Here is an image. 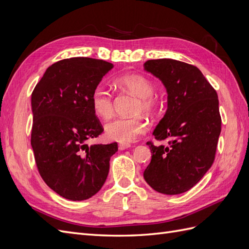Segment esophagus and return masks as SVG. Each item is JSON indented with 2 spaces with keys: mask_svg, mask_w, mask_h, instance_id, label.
I'll return each instance as SVG.
<instances>
[{
  "mask_svg": "<svg viewBox=\"0 0 249 249\" xmlns=\"http://www.w3.org/2000/svg\"><path fill=\"white\" fill-rule=\"evenodd\" d=\"M131 147V144H123V143H120V144H118V148L119 150H124V149H127Z\"/></svg>",
  "mask_w": 249,
  "mask_h": 249,
  "instance_id": "34e87169",
  "label": "esophagus"
}]
</instances>
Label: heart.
Returning a JSON list of instances; mask_svg holds the SVG:
<instances>
[{
    "label": "heart",
    "instance_id": "1",
    "mask_svg": "<svg viewBox=\"0 0 249 249\" xmlns=\"http://www.w3.org/2000/svg\"><path fill=\"white\" fill-rule=\"evenodd\" d=\"M116 83L134 95L138 96L136 112L152 113L157 108V99L154 95L155 86L152 81L141 74H125L119 77ZM90 103L93 112L101 118H109L113 113V99L109 90L102 84L96 85L91 95ZM147 130V123L142 116L117 117L105 125L106 136L116 142L127 144L136 141Z\"/></svg>",
    "mask_w": 249,
    "mask_h": 249
}]
</instances>
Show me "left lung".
I'll use <instances>...</instances> for the list:
<instances>
[{"instance_id": "left-lung-1", "label": "left lung", "mask_w": 249, "mask_h": 249, "mask_svg": "<svg viewBox=\"0 0 249 249\" xmlns=\"http://www.w3.org/2000/svg\"><path fill=\"white\" fill-rule=\"evenodd\" d=\"M144 70L159 78L167 90V111L154 131L168 145L147 144L152 161L143 172L154 190L168 195L196 185L215 160L221 132L216 90L196 66L173 59L148 60Z\"/></svg>"}]
</instances>
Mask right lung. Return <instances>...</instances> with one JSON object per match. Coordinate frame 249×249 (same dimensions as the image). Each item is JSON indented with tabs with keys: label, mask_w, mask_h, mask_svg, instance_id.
<instances>
[{
	"label": "right lung",
	"mask_w": 249,
	"mask_h": 249,
	"mask_svg": "<svg viewBox=\"0 0 249 249\" xmlns=\"http://www.w3.org/2000/svg\"><path fill=\"white\" fill-rule=\"evenodd\" d=\"M113 64L76 57L52 64L32 97L31 145L42 179L60 196L85 200L101 190L117 143L86 144L104 127L90 103L93 88Z\"/></svg>",
	"instance_id": "right-lung-1"
}]
</instances>
